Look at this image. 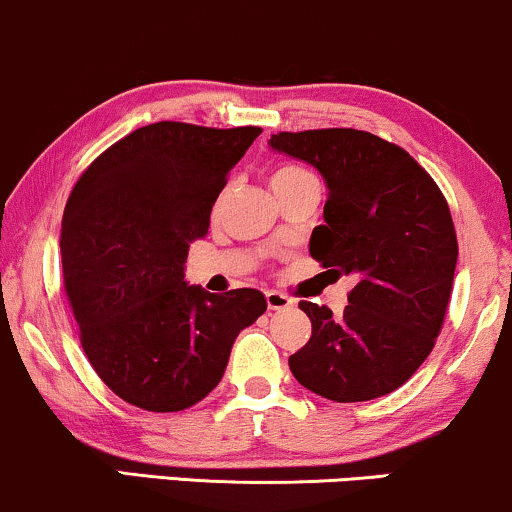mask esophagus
<instances>
[{"instance_id": "1", "label": "esophagus", "mask_w": 512, "mask_h": 512, "mask_svg": "<svg viewBox=\"0 0 512 512\" xmlns=\"http://www.w3.org/2000/svg\"><path fill=\"white\" fill-rule=\"evenodd\" d=\"M295 304L293 297L278 293V290H269L267 293V307L274 309V312H281V309H290Z\"/></svg>"}]
</instances>
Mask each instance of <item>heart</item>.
Here are the masks:
<instances>
[{
  "label": "heart",
  "instance_id": "obj_1",
  "mask_svg": "<svg viewBox=\"0 0 512 512\" xmlns=\"http://www.w3.org/2000/svg\"><path fill=\"white\" fill-rule=\"evenodd\" d=\"M309 179H314V177L307 170H304V167L288 165V163L274 167V170H271V177H269L271 189H274V193L293 189V186L302 184V181H309Z\"/></svg>",
  "mask_w": 512,
  "mask_h": 512
}]
</instances>
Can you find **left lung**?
Wrapping results in <instances>:
<instances>
[{
  "label": "left lung",
  "instance_id": "left-lung-1",
  "mask_svg": "<svg viewBox=\"0 0 512 512\" xmlns=\"http://www.w3.org/2000/svg\"><path fill=\"white\" fill-rule=\"evenodd\" d=\"M269 144L323 174L326 224L312 231L309 255L357 278L340 316L300 302L312 338L288 359L290 371L331 401L390 394L428 359L444 326L458 260L449 203L404 148L371 132H278Z\"/></svg>",
  "mask_w": 512,
  "mask_h": 512
}]
</instances>
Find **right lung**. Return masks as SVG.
<instances>
[{
  "instance_id": "1",
  "label": "right lung",
  "mask_w": 512,
  "mask_h": 512,
  "mask_svg": "<svg viewBox=\"0 0 512 512\" xmlns=\"http://www.w3.org/2000/svg\"><path fill=\"white\" fill-rule=\"evenodd\" d=\"M260 127L153 122L115 141L70 193L63 286L89 364L127 404L184 411L222 380L231 345L267 312L260 290L184 281L229 170Z\"/></svg>"
}]
</instances>
